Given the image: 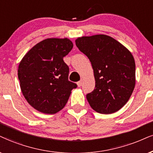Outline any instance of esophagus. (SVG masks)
Instances as JSON below:
<instances>
[{
    "label": "esophagus",
    "mask_w": 153,
    "mask_h": 153,
    "mask_svg": "<svg viewBox=\"0 0 153 153\" xmlns=\"http://www.w3.org/2000/svg\"><path fill=\"white\" fill-rule=\"evenodd\" d=\"M82 83H83V81L82 80H80L79 82H77V86H78L79 87H80V86L82 85Z\"/></svg>",
    "instance_id": "esophagus-1"
}]
</instances>
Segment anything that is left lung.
<instances>
[{
	"instance_id": "8db88e82",
	"label": "left lung",
	"mask_w": 153,
	"mask_h": 153,
	"mask_svg": "<svg viewBox=\"0 0 153 153\" xmlns=\"http://www.w3.org/2000/svg\"><path fill=\"white\" fill-rule=\"evenodd\" d=\"M76 45L91 62L95 88L86 95L99 114L116 112L128 102L135 85V64L131 52L105 35L78 37Z\"/></svg>"
}]
</instances>
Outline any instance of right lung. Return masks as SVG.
Masks as SVG:
<instances>
[{"mask_svg": "<svg viewBox=\"0 0 153 153\" xmlns=\"http://www.w3.org/2000/svg\"><path fill=\"white\" fill-rule=\"evenodd\" d=\"M73 48L67 38H48L31 48L18 67V75L24 97L39 112L54 114L67 103L77 87L68 80L69 67L64 62Z\"/></svg>", "mask_w": 153, "mask_h": 153, "instance_id": "right-lung-1", "label": "right lung"}]
</instances>
